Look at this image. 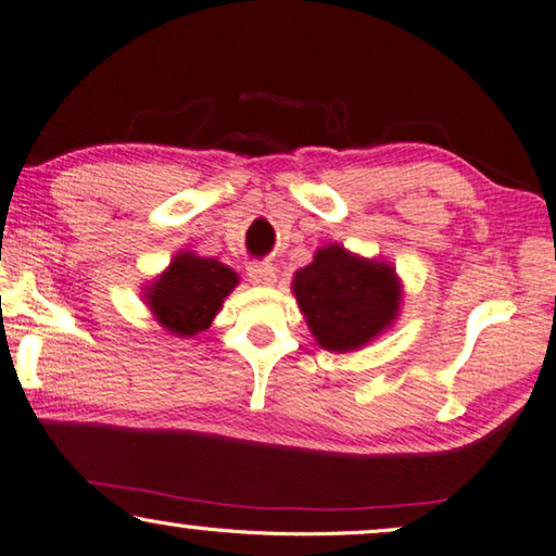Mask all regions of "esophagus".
Returning a JSON list of instances; mask_svg holds the SVG:
<instances>
[{
    "label": "esophagus",
    "instance_id": "34e87169",
    "mask_svg": "<svg viewBox=\"0 0 556 556\" xmlns=\"http://www.w3.org/2000/svg\"><path fill=\"white\" fill-rule=\"evenodd\" d=\"M247 274L251 282H256V286H266V288L276 286L278 280V270L274 264H251L247 268Z\"/></svg>",
    "mask_w": 556,
    "mask_h": 556
}]
</instances>
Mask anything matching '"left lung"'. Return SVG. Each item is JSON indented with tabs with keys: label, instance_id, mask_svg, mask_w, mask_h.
Returning <instances> with one entry per match:
<instances>
[{
	"label": "left lung",
	"instance_id": "8db88e82",
	"mask_svg": "<svg viewBox=\"0 0 556 556\" xmlns=\"http://www.w3.org/2000/svg\"><path fill=\"white\" fill-rule=\"evenodd\" d=\"M292 295L321 349L353 353L396 321L404 286L390 261L365 258L333 242L295 270Z\"/></svg>",
	"mask_w": 556,
	"mask_h": 556
}]
</instances>
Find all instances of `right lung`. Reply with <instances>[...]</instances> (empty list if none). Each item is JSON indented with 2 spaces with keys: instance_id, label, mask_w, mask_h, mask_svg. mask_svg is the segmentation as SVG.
I'll return each instance as SVG.
<instances>
[{
  "instance_id": "1",
  "label": "right lung",
  "mask_w": 556,
  "mask_h": 556,
  "mask_svg": "<svg viewBox=\"0 0 556 556\" xmlns=\"http://www.w3.org/2000/svg\"><path fill=\"white\" fill-rule=\"evenodd\" d=\"M239 276L223 261L186 249L142 288V300L154 321L176 339H191L211 327Z\"/></svg>"
}]
</instances>
